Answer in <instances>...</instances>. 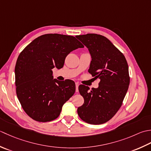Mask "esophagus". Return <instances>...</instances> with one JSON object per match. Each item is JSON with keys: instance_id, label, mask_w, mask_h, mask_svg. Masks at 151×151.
I'll return each mask as SVG.
<instances>
[{"instance_id": "esophagus-1", "label": "esophagus", "mask_w": 151, "mask_h": 151, "mask_svg": "<svg viewBox=\"0 0 151 151\" xmlns=\"http://www.w3.org/2000/svg\"><path fill=\"white\" fill-rule=\"evenodd\" d=\"M79 84L78 83H76V92L77 93H78V87H79Z\"/></svg>"}]
</instances>
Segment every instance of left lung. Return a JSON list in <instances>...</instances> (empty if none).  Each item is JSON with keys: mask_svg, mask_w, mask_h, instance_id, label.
I'll use <instances>...</instances> for the list:
<instances>
[{"mask_svg": "<svg viewBox=\"0 0 151 151\" xmlns=\"http://www.w3.org/2000/svg\"><path fill=\"white\" fill-rule=\"evenodd\" d=\"M76 37L90 53L88 72L100 79L98 87L91 91L87 86H79L84 104L78 108V115L88 124H104L118 111L127 93L130 84L127 61L105 36L87 34Z\"/></svg>", "mask_w": 151, "mask_h": 151, "instance_id": "left-lung-1", "label": "left lung"}]
</instances>
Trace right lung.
Returning a JSON list of instances; mask_svg holds the SVG:
<instances>
[{
	"label": "right lung",
	"mask_w": 151,
	"mask_h": 151,
	"mask_svg": "<svg viewBox=\"0 0 151 151\" xmlns=\"http://www.w3.org/2000/svg\"><path fill=\"white\" fill-rule=\"evenodd\" d=\"M84 46L74 36L47 34L21 51L15 67L16 93L24 111L38 122L56 119L76 91L74 81L53 79L52 69L62 68L70 52Z\"/></svg>",
	"instance_id": "1"
}]
</instances>
